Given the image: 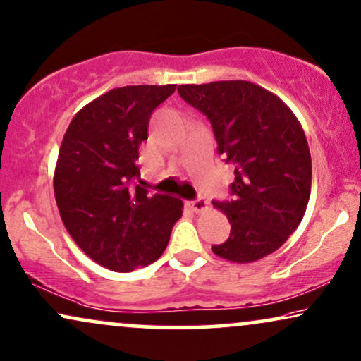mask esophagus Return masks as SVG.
I'll list each match as a JSON object with an SVG mask.
<instances>
[{
  "label": "esophagus",
  "instance_id": "1",
  "mask_svg": "<svg viewBox=\"0 0 361 361\" xmlns=\"http://www.w3.org/2000/svg\"><path fill=\"white\" fill-rule=\"evenodd\" d=\"M189 205H190V209L194 210V212H197V214H202L209 209V204H207V200H205V199L192 200V202H189Z\"/></svg>",
  "mask_w": 361,
  "mask_h": 361
}]
</instances>
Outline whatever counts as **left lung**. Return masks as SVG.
I'll use <instances>...</instances> for the list:
<instances>
[{
  "label": "left lung",
  "mask_w": 361,
  "mask_h": 361,
  "mask_svg": "<svg viewBox=\"0 0 361 361\" xmlns=\"http://www.w3.org/2000/svg\"><path fill=\"white\" fill-rule=\"evenodd\" d=\"M182 99L207 116L227 164L233 200L214 202L231 235L212 245L221 259L252 264L280 249L300 226L312 187V157L292 109L250 81L182 84Z\"/></svg>",
  "instance_id": "left-lung-1"
}]
</instances>
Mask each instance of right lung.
<instances>
[{
    "mask_svg": "<svg viewBox=\"0 0 361 361\" xmlns=\"http://www.w3.org/2000/svg\"><path fill=\"white\" fill-rule=\"evenodd\" d=\"M174 91L111 89L78 111L61 142L53 177L61 221L89 259L114 272L156 262L182 217L180 199L134 185L152 111Z\"/></svg>",
    "mask_w": 361,
    "mask_h": 361,
    "instance_id": "1",
    "label": "right lung"
}]
</instances>
